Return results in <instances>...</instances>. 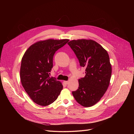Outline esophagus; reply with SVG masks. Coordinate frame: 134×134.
Wrapping results in <instances>:
<instances>
[{
  "mask_svg": "<svg viewBox=\"0 0 134 134\" xmlns=\"http://www.w3.org/2000/svg\"><path fill=\"white\" fill-rule=\"evenodd\" d=\"M63 83H64V84H65V85H67V84L68 83V81H63Z\"/></svg>",
  "mask_w": 134,
  "mask_h": 134,
  "instance_id": "34e87169",
  "label": "esophagus"
}]
</instances>
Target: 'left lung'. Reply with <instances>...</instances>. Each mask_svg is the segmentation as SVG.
Instances as JSON below:
<instances>
[{
	"label": "left lung",
	"mask_w": 134,
	"mask_h": 134,
	"mask_svg": "<svg viewBox=\"0 0 134 134\" xmlns=\"http://www.w3.org/2000/svg\"><path fill=\"white\" fill-rule=\"evenodd\" d=\"M68 44L78 59L80 66L86 68V75L79 79V87L73 91V96L82 106L92 107L100 100L109 85L112 68L109 54L92 40H73Z\"/></svg>",
	"instance_id": "left-lung-1"
}]
</instances>
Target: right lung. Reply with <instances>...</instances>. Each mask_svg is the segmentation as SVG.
<instances>
[{
  "label": "right lung",
  "instance_id": "1",
  "mask_svg": "<svg viewBox=\"0 0 134 134\" xmlns=\"http://www.w3.org/2000/svg\"><path fill=\"white\" fill-rule=\"evenodd\" d=\"M68 39H48L29 47L21 62L20 78L25 92L34 102L47 106L57 99L63 88L61 82L49 76L55 53L65 46Z\"/></svg>",
  "mask_w": 134,
  "mask_h": 134
}]
</instances>
